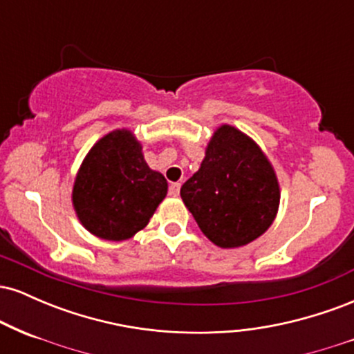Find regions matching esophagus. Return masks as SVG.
I'll return each instance as SVG.
<instances>
[{
  "mask_svg": "<svg viewBox=\"0 0 354 354\" xmlns=\"http://www.w3.org/2000/svg\"><path fill=\"white\" fill-rule=\"evenodd\" d=\"M180 189H181V183H171V185H169V194H171V196H180Z\"/></svg>",
  "mask_w": 354,
  "mask_h": 354,
  "instance_id": "obj_1",
  "label": "esophagus"
}]
</instances>
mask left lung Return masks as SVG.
Masks as SVG:
<instances>
[{
	"mask_svg": "<svg viewBox=\"0 0 354 354\" xmlns=\"http://www.w3.org/2000/svg\"><path fill=\"white\" fill-rule=\"evenodd\" d=\"M180 194L203 234L226 250L261 236L273 225L281 196L266 154L231 124L218 126L200 169Z\"/></svg>",
	"mask_w": 354,
	"mask_h": 354,
	"instance_id": "1",
	"label": "left lung"
}]
</instances>
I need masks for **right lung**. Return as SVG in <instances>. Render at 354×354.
<instances>
[{
  "instance_id": "add662e5",
  "label": "right lung",
  "mask_w": 354,
  "mask_h": 354,
  "mask_svg": "<svg viewBox=\"0 0 354 354\" xmlns=\"http://www.w3.org/2000/svg\"><path fill=\"white\" fill-rule=\"evenodd\" d=\"M168 183L148 166L129 129H115L89 149L73 185V208L89 233L124 241L149 223Z\"/></svg>"
}]
</instances>
